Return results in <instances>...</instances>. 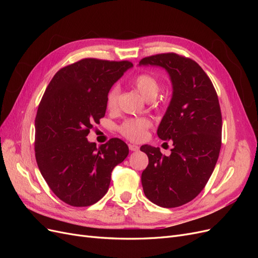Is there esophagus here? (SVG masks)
<instances>
[{"label":"esophagus","instance_id":"esophagus-1","mask_svg":"<svg viewBox=\"0 0 258 258\" xmlns=\"http://www.w3.org/2000/svg\"><path fill=\"white\" fill-rule=\"evenodd\" d=\"M139 146L138 145H136V144H129V150L130 151H132V152H137V151H139Z\"/></svg>","mask_w":258,"mask_h":258}]
</instances>
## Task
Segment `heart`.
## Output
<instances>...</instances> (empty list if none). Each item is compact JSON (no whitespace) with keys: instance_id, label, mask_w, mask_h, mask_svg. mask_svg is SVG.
Returning a JSON list of instances; mask_svg holds the SVG:
<instances>
[{"instance_id":"obj_1","label":"heart","mask_w":258,"mask_h":258,"mask_svg":"<svg viewBox=\"0 0 258 258\" xmlns=\"http://www.w3.org/2000/svg\"><path fill=\"white\" fill-rule=\"evenodd\" d=\"M132 85L135 86L138 92L144 99L155 98L158 92V83L155 77L151 74L142 73L136 76L132 80ZM118 87H113L107 93L106 105L108 108H114L117 103L118 98ZM151 127V120L145 117H138V118H129L124 120L119 127L121 135L126 137L131 141H140L144 139L146 135V130Z\"/></svg>"}]
</instances>
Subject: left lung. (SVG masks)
Wrapping results in <instances>:
<instances>
[{
  "instance_id": "left-lung-1",
  "label": "left lung",
  "mask_w": 258,
  "mask_h": 258,
  "mask_svg": "<svg viewBox=\"0 0 258 258\" xmlns=\"http://www.w3.org/2000/svg\"><path fill=\"white\" fill-rule=\"evenodd\" d=\"M139 66L165 69L172 85L157 135L173 148L165 156L159 147L141 146L148 157L143 190L153 204L176 208L198 196L215 168L222 141L220 103L212 82L191 59L160 53L143 58Z\"/></svg>"
}]
</instances>
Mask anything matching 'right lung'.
Returning <instances> with one entry per match:
<instances>
[{"label":"right lung","mask_w":258,"mask_h":258,"mask_svg":"<svg viewBox=\"0 0 258 258\" xmlns=\"http://www.w3.org/2000/svg\"><path fill=\"white\" fill-rule=\"evenodd\" d=\"M134 64L83 59L54 74L35 118V158L56 196L73 207L96 204L107 192L113 169L129 154L120 139L97 147L87 136L106 111L112 86Z\"/></svg>","instance_id":"add662e5"}]
</instances>
